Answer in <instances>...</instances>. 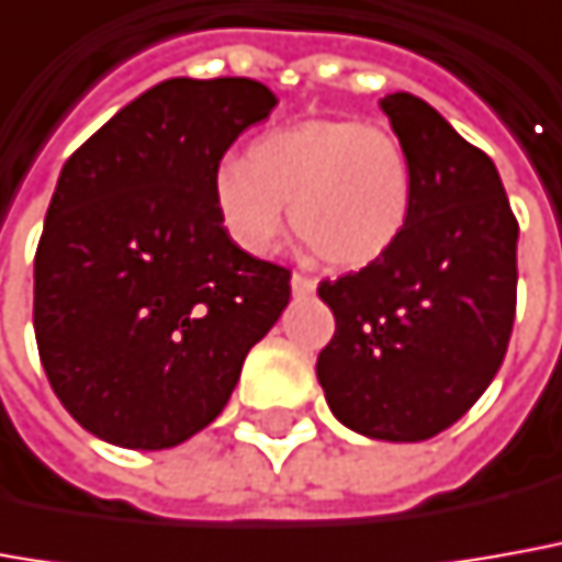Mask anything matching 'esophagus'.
<instances>
[{
    "label": "esophagus",
    "instance_id": "1",
    "mask_svg": "<svg viewBox=\"0 0 562 562\" xmlns=\"http://www.w3.org/2000/svg\"><path fill=\"white\" fill-rule=\"evenodd\" d=\"M313 289H316V282L311 277H304V273H292V292L295 295H311Z\"/></svg>",
    "mask_w": 562,
    "mask_h": 562
}]
</instances>
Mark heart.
Masks as SVG:
<instances>
[{
	"label": "heart",
	"instance_id": "1",
	"mask_svg": "<svg viewBox=\"0 0 562 562\" xmlns=\"http://www.w3.org/2000/svg\"><path fill=\"white\" fill-rule=\"evenodd\" d=\"M215 212L239 249L267 255L285 224L331 267L378 261L403 236L415 200L409 153L384 125L301 120L261 135L212 175Z\"/></svg>",
	"mask_w": 562,
	"mask_h": 562
}]
</instances>
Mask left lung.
I'll return each instance as SVG.
<instances>
[{"instance_id": "1", "label": "left lung", "mask_w": 562, "mask_h": 562, "mask_svg": "<svg viewBox=\"0 0 562 562\" xmlns=\"http://www.w3.org/2000/svg\"><path fill=\"white\" fill-rule=\"evenodd\" d=\"M381 110L409 153L412 215L387 255L319 282L335 335L316 378L341 425L418 442L456 425L505 360L520 224L495 162L427 101L396 91Z\"/></svg>"}]
</instances>
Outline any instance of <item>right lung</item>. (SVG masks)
Returning <instances> with one entry per match:
<instances>
[{
	"mask_svg": "<svg viewBox=\"0 0 562 562\" xmlns=\"http://www.w3.org/2000/svg\"><path fill=\"white\" fill-rule=\"evenodd\" d=\"M273 91L243 76L166 79L64 162L33 270L45 375L89 434L169 449L227 406L292 270L251 258L212 200L215 166Z\"/></svg>",
	"mask_w": 562,
	"mask_h": 562,
	"instance_id": "1",
	"label": "right lung"
}]
</instances>
